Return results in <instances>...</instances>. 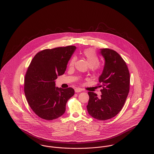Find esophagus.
<instances>
[{
  "instance_id": "1",
  "label": "esophagus",
  "mask_w": 154,
  "mask_h": 154,
  "mask_svg": "<svg viewBox=\"0 0 154 154\" xmlns=\"http://www.w3.org/2000/svg\"><path fill=\"white\" fill-rule=\"evenodd\" d=\"M74 91H75V93H80V92L82 91V90L81 88H76L74 90Z\"/></svg>"
}]
</instances>
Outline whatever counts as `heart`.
Instances as JSON below:
<instances>
[{
  "instance_id": "obj_1",
  "label": "heart",
  "mask_w": 154,
  "mask_h": 154,
  "mask_svg": "<svg viewBox=\"0 0 154 154\" xmlns=\"http://www.w3.org/2000/svg\"><path fill=\"white\" fill-rule=\"evenodd\" d=\"M83 56L87 60L88 66L93 69H96L99 64V59L93 49L88 48L84 50L83 52ZM75 61V58L73 57L70 61V66H72Z\"/></svg>"
}]
</instances>
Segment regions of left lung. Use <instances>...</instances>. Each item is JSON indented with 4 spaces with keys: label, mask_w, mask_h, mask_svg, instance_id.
<instances>
[{
    "label": "left lung",
    "mask_w": 154,
    "mask_h": 154,
    "mask_svg": "<svg viewBox=\"0 0 154 154\" xmlns=\"http://www.w3.org/2000/svg\"><path fill=\"white\" fill-rule=\"evenodd\" d=\"M100 53L105 60L99 82L103 84L100 98L88 92L87 108L88 114L98 120H106L117 116L124 106L130 91V72L127 66L116 51L101 48ZM101 87V85H100Z\"/></svg>",
    "instance_id": "obj_1"
}]
</instances>
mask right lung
Here are the masks:
<instances>
[{
	"mask_svg": "<svg viewBox=\"0 0 154 154\" xmlns=\"http://www.w3.org/2000/svg\"><path fill=\"white\" fill-rule=\"evenodd\" d=\"M75 49L74 46L46 49L32 60L25 75L24 90L29 106L39 117L52 120L65 112L66 103L74 90L56 87L55 80L65 72Z\"/></svg>",
	"mask_w": 154,
	"mask_h": 154,
	"instance_id": "obj_1",
	"label": "right lung"
}]
</instances>
